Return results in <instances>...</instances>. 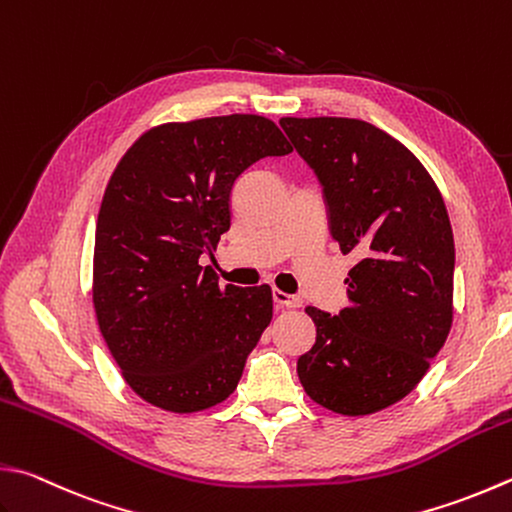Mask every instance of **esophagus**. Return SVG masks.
Instances as JSON below:
<instances>
[{
  "label": "esophagus",
  "mask_w": 512,
  "mask_h": 512,
  "mask_svg": "<svg viewBox=\"0 0 512 512\" xmlns=\"http://www.w3.org/2000/svg\"><path fill=\"white\" fill-rule=\"evenodd\" d=\"M272 298H274V303H276L278 307H301V303H303L298 296L285 294V292H281V289H274Z\"/></svg>",
  "instance_id": "1"
}]
</instances>
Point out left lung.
I'll return each mask as SVG.
<instances>
[{
    "label": "left lung",
    "instance_id": "obj_1",
    "mask_svg": "<svg viewBox=\"0 0 512 512\" xmlns=\"http://www.w3.org/2000/svg\"><path fill=\"white\" fill-rule=\"evenodd\" d=\"M323 187L330 234L354 254L347 301L307 307L316 343L296 363L307 397L361 417L401 401L430 368L452 325L455 238L421 162L374 124L281 118Z\"/></svg>",
    "mask_w": 512,
    "mask_h": 512
}]
</instances>
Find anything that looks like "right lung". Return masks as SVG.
<instances>
[{
    "label": "right lung",
    "mask_w": 512,
    "mask_h": 512,
    "mask_svg": "<svg viewBox=\"0 0 512 512\" xmlns=\"http://www.w3.org/2000/svg\"><path fill=\"white\" fill-rule=\"evenodd\" d=\"M292 153L272 120L220 115L160 124L106 185L93 254L98 325L131 390L169 412L225 401L272 321V289L220 287L198 258L231 225L240 173Z\"/></svg>",
    "instance_id": "obj_1"
}]
</instances>
